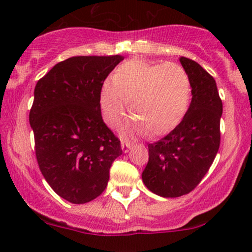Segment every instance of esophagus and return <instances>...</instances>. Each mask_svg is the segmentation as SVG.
I'll return each instance as SVG.
<instances>
[{"mask_svg":"<svg viewBox=\"0 0 252 252\" xmlns=\"http://www.w3.org/2000/svg\"><path fill=\"white\" fill-rule=\"evenodd\" d=\"M121 148H122L123 153H128L130 149V143L126 142V141H122V142H121Z\"/></svg>","mask_w":252,"mask_h":252,"instance_id":"34e87169","label":"esophagus"}]
</instances>
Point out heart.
<instances>
[{
	"label": "heart",
	"mask_w": 252,
	"mask_h": 252,
	"mask_svg": "<svg viewBox=\"0 0 252 252\" xmlns=\"http://www.w3.org/2000/svg\"><path fill=\"white\" fill-rule=\"evenodd\" d=\"M192 85L187 72L176 63H149L132 59L121 63L100 89L104 120L115 126L128 109L134 117L123 134L144 132L152 137L168 132L189 106Z\"/></svg>",
	"instance_id": "1"
}]
</instances>
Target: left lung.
Masks as SVG:
<instances>
[{
  "mask_svg": "<svg viewBox=\"0 0 252 252\" xmlns=\"http://www.w3.org/2000/svg\"><path fill=\"white\" fill-rule=\"evenodd\" d=\"M180 63L192 85V100L175 129L149 143V161L142 173L147 189L162 198H178L198 186L220 144L222 103L216 80L189 58Z\"/></svg>",
  "mask_w": 252,
  "mask_h": 252,
  "instance_id": "obj_1",
  "label": "left lung"
}]
</instances>
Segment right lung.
Listing matches in <instances>:
<instances>
[{"label":"right lung","instance_id":"1","mask_svg":"<svg viewBox=\"0 0 252 252\" xmlns=\"http://www.w3.org/2000/svg\"><path fill=\"white\" fill-rule=\"evenodd\" d=\"M122 56L72 57L57 63L34 90L30 123L43 178L58 195L85 204L103 193L122 155L104 123L99 94Z\"/></svg>","mask_w":252,"mask_h":252}]
</instances>
